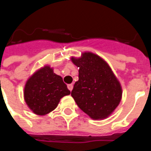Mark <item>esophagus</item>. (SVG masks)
Segmentation results:
<instances>
[{
	"mask_svg": "<svg viewBox=\"0 0 151 151\" xmlns=\"http://www.w3.org/2000/svg\"><path fill=\"white\" fill-rule=\"evenodd\" d=\"M73 85H72V84L67 85V88H68V89L70 90V92H71V91H72V89H73Z\"/></svg>",
	"mask_w": 151,
	"mask_h": 151,
	"instance_id": "obj_1",
	"label": "esophagus"
}]
</instances>
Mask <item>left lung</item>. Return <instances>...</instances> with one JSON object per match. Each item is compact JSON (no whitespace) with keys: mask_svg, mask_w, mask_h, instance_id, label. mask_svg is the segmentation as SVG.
Instances as JSON below:
<instances>
[{"mask_svg":"<svg viewBox=\"0 0 151 151\" xmlns=\"http://www.w3.org/2000/svg\"><path fill=\"white\" fill-rule=\"evenodd\" d=\"M71 60L79 67V80L71 96L81 110L95 120L112 114L122 99V90L111 69L102 58L92 52Z\"/></svg>","mask_w":151,"mask_h":151,"instance_id":"obj_1","label":"left lung"}]
</instances>
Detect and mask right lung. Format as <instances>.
<instances>
[{"label": "right lung", "mask_w": 151, "mask_h": 151, "mask_svg": "<svg viewBox=\"0 0 151 151\" xmlns=\"http://www.w3.org/2000/svg\"><path fill=\"white\" fill-rule=\"evenodd\" d=\"M70 91L60 76L49 66L35 72L27 81L24 99L30 110L37 115H45L55 110L60 99Z\"/></svg>", "instance_id": "add662e5"}]
</instances>
